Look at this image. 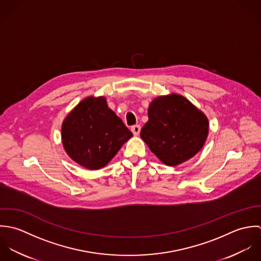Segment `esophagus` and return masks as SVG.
Segmentation results:
<instances>
[{"instance_id": "1", "label": "esophagus", "mask_w": 261, "mask_h": 261, "mask_svg": "<svg viewBox=\"0 0 261 261\" xmlns=\"http://www.w3.org/2000/svg\"><path fill=\"white\" fill-rule=\"evenodd\" d=\"M140 130H141V127H140L139 125H134V126H132V127H131V131L133 132V134H134L135 136L139 135Z\"/></svg>"}]
</instances>
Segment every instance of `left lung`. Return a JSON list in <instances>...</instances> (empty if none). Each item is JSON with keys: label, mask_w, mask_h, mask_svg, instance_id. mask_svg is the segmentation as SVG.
Listing matches in <instances>:
<instances>
[{"label": "left lung", "mask_w": 261, "mask_h": 261, "mask_svg": "<svg viewBox=\"0 0 261 261\" xmlns=\"http://www.w3.org/2000/svg\"><path fill=\"white\" fill-rule=\"evenodd\" d=\"M208 132L205 114L185 97L171 94L149 105L148 121L140 137L160 161L175 166L202 149Z\"/></svg>", "instance_id": "obj_1"}]
</instances>
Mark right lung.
Here are the masks:
<instances>
[{"label": "right lung", "mask_w": 261, "mask_h": 261, "mask_svg": "<svg viewBox=\"0 0 261 261\" xmlns=\"http://www.w3.org/2000/svg\"><path fill=\"white\" fill-rule=\"evenodd\" d=\"M132 136L105 97L83 100L61 127L62 144L68 156L92 170L107 165Z\"/></svg>", "instance_id": "add662e5"}]
</instances>
